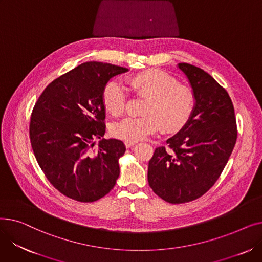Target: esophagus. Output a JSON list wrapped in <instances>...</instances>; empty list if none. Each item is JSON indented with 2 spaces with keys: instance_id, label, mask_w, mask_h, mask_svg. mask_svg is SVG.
Listing matches in <instances>:
<instances>
[{
  "instance_id": "34e87169",
  "label": "esophagus",
  "mask_w": 262,
  "mask_h": 262,
  "mask_svg": "<svg viewBox=\"0 0 262 262\" xmlns=\"http://www.w3.org/2000/svg\"><path fill=\"white\" fill-rule=\"evenodd\" d=\"M134 144H136V141H125L126 147H130V146H133Z\"/></svg>"
}]
</instances>
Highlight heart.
<instances>
[{"label":"heart","instance_id":"obj_1","mask_svg":"<svg viewBox=\"0 0 262 262\" xmlns=\"http://www.w3.org/2000/svg\"><path fill=\"white\" fill-rule=\"evenodd\" d=\"M128 82L139 98L146 99L141 117H127L115 123L112 134L125 141H138L162 126L166 132L180 130L193 114L196 96L193 89L180 84L171 74L149 69L136 73ZM103 104L113 116L125 112L127 94L118 81L110 80L103 90Z\"/></svg>","mask_w":262,"mask_h":262}]
</instances>
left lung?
I'll return each mask as SVG.
<instances>
[{"label":"left lung","instance_id":"left-lung-1","mask_svg":"<svg viewBox=\"0 0 262 262\" xmlns=\"http://www.w3.org/2000/svg\"><path fill=\"white\" fill-rule=\"evenodd\" d=\"M196 96L186 125L159 146L148 161L147 180L155 193L171 204L204 195L224 170L237 141L235 109L227 91L207 72L178 63Z\"/></svg>","mask_w":262,"mask_h":262}]
</instances>
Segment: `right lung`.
I'll return each mask as SVG.
<instances>
[{
	"mask_svg": "<svg viewBox=\"0 0 262 262\" xmlns=\"http://www.w3.org/2000/svg\"><path fill=\"white\" fill-rule=\"evenodd\" d=\"M126 71L112 63H81L54 79L33 108L30 139L35 157L49 182L72 200L98 201L116 185L125 145L102 139L93 146L106 129L104 87Z\"/></svg>",
	"mask_w": 262,
	"mask_h": 262,
	"instance_id": "obj_1",
	"label": "right lung"
}]
</instances>
